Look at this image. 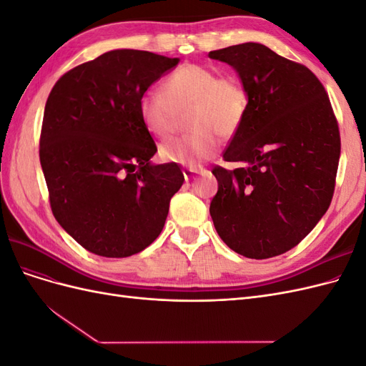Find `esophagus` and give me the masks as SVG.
I'll return each mask as SVG.
<instances>
[{"instance_id":"esophagus-1","label":"esophagus","mask_w":366,"mask_h":366,"mask_svg":"<svg viewBox=\"0 0 366 366\" xmlns=\"http://www.w3.org/2000/svg\"><path fill=\"white\" fill-rule=\"evenodd\" d=\"M197 174H203V168H184L183 169V175H184L186 182H189L191 179H194Z\"/></svg>"}]
</instances>
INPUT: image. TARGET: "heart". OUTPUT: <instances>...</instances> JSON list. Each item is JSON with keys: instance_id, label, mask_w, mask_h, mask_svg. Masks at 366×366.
<instances>
[{"instance_id": "1", "label": "heart", "mask_w": 366, "mask_h": 366, "mask_svg": "<svg viewBox=\"0 0 366 366\" xmlns=\"http://www.w3.org/2000/svg\"><path fill=\"white\" fill-rule=\"evenodd\" d=\"M249 96L234 74H218L200 64H184L163 84V93L148 90L140 97L143 124L156 137L174 134L180 113L186 114L189 134L166 142L160 148L164 162L197 168L219 149L218 134L234 136L244 120Z\"/></svg>"}]
</instances>
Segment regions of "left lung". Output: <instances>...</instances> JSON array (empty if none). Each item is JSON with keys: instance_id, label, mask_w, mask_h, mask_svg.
<instances>
[{"instance_id": "obj_1", "label": "left lung", "mask_w": 366, "mask_h": 366, "mask_svg": "<svg viewBox=\"0 0 366 366\" xmlns=\"http://www.w3.org/2000/svg\"><path fill=\"white\" fill-rule=\"evenodd\" d=\"M234 67L249 96L244 120L215 164L209 212L219 238L242 257L267 259L297 246L324 217L340 157L337 119L305 65L257 42L209 51Z\"/></svg>"}]
</instances>
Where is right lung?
<instances>
[{
	"label": "right lung",
	"mask_w": 366,
	"mask_h": 366,
	"mask_svg": "<svg viewBox=\"0 0 366 366\" xmlns=\"http://www.w3.org/2000/svg\"><path fill=\"white\" fill-rule=\"evenodd\" d=\"M179 64L143 50H113L62 74L44 109L39 160L51 212L88 252L125 258L147 249L183 184L157 152L140 97Z\"/></svg>",
	"instance_id": "obj_1"
}]
</instances>
